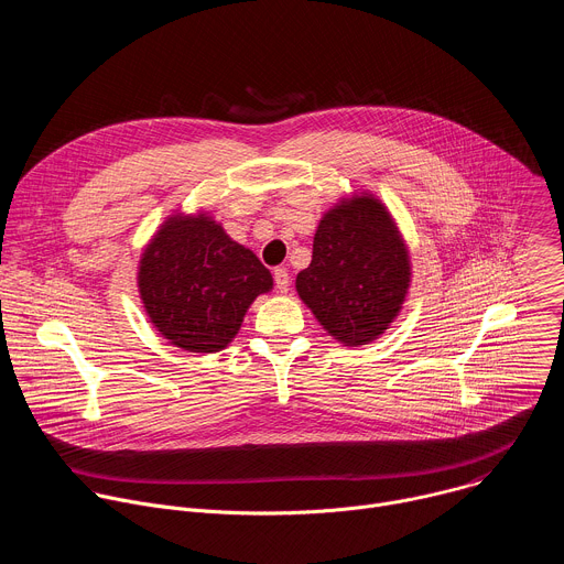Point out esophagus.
<instances>
[{
	"label": "esophagus",
	"mask_w": 564,
	"mask_h": 564,
	"mask_svg": "<svg viewBox=\"0 0 564 564\" xmlns=\"http://www.w3.org/2000/svg\"><path fill=\"white\" fill-rule=\"evenodd\" d=\"M274 283H276L279 292H288L290 290V274H288L285 268H276L274 270Z\"/></svg>",
	"instance_id": "1"
}]
</instances>
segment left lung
Listing matches in <instances>:
<instances>
[{
    "label": "left lung",
    "mask_w": 564,
    "mask_h": 564,
    "mask_svg": "<svg viewBox=\"0 0 564 564\" xmlns=\"http://www.w3.org/2000/svg\"><path fill=\"white\" fill-rule=\"evenodd\" d=\"M409 276V254L390 214L379 200L361 196L318 223L296 292L333 337L364 346L397 316Z\"/></svg>",
    "instance_id": "8db88e82"
}]
</instances>
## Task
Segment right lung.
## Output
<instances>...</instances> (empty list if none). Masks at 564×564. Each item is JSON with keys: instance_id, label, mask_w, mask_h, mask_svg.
I'll return each instance as SVG.
<instances>
[{"instance_id": "obj_1", "label": "right lung", "mask_w": 564, "mask_h": 564, "mask_svg": "<svg viewBox=\"0 0 564 564\" xmlns=\"http://www.w3.org/2000/svg\"><path fill=\"white\" fill-rule=\"evenodd\" d=\"M138 285L151 324L170 344L216 352L272 288V274L207 216H174L144 250Z\"/></svg>"}]
</instances>
